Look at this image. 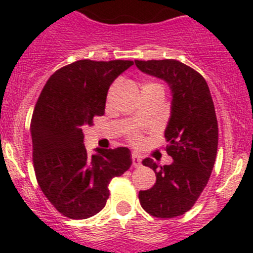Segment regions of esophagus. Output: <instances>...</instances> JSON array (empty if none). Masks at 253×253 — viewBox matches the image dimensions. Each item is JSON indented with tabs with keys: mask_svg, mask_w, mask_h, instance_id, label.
Instances as JSON below:
<instances>
[{
	"mask_svg": "<svg viewBox=\"0 0 253 253\" xmlns=\"http://www.w3.org/2000/svg\"><path fill=\"white\" fill-rule=\"evenodd\" d=\"M131 159H132V166H133V168H138V166L141 165V161H142V159H141L140 155L132 154Z\"/></svg>",
	"mask_w": 253,
	"mask_h": 253,
	"instance_id": "1",
	"label": "esophagus"
}]
</instances>
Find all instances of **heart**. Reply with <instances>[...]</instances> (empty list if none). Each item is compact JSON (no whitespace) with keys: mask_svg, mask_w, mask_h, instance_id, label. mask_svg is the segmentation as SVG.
Instances as JSON below:
<instances>
[{"mask_svg":"<svg viewBox=\"0 0 253 253\" xmlns=\"http://www.w3.org/2000/svg\"><path fill=\"white\" fill-rule=\"evenodd\" d=\"M135 140H137V137H135Z\"/></svg>","mask_w":253,"mask_h":253,"instance_id":"heart-1","label":"heart"}]
</instances>
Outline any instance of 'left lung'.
<instances>
[{
	"instance_id": "left-lung-1",
	"label": "left lung",
	"mask_w": 253,
	"mask_h": 253,
	"mask_svg": "<svg viewBox=\"0 0 253 253\" xmlns=\"http://www.w3.org/2000/svg\"><path fill=\"white\" fill-rule=\"evenodd\" d=\"M141 72L169 84L171 116L165 129L170 165L142 160L156 174V183L138 193L140 204L156 218H175L192 209L204 190L214 166L218 122L206 79L174 59L135 60Z\"/></svg>"
}]
</instances>
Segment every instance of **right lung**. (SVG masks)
<instances>
[{"instance_id":"obj_1","label":"right lung","mask_w":253,"mask_h":253,"mask_svg":"<svg viewBox=\"0 0 253 253\" xmlns=\"http://www.w3.org/2000/svg\"><path fill=\"white\" fill-rule=\"evenodd\" d=\"M131 60L74 61L56 70L42 88L31 118L33 163L39 186L70 219L93 217L106 206L108 184L129 169L127 147L88 155L83 128L103 116L107 93Z\"/></svg>"}]
</instances>
